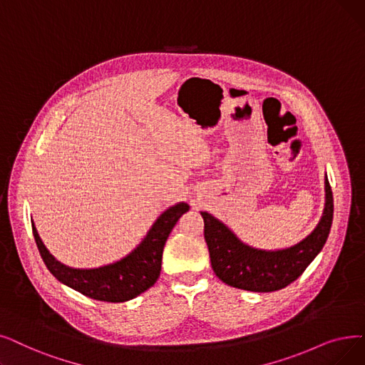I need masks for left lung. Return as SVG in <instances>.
<instances>
[{"label": "left lung", "instance_id": "8db88e82", "mask_svg": "<svg viewBox=\"0 0 365 365\" xmlns=\"http://www.w3.org/2000/svg\"><path fill=\"white\" fill-rule=\"evenodd\" d=\"M332 213L334 200L325 178V205L314 230L291 247L264 250L243 243L224 222L201 212L204 239L215 274L232 288L252 292H272L288 287L322 250L331 230Z\"/></svg>", "mask_w": 365, "mask_h": 365}]
</instances>
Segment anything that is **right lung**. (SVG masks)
I'll return each mask as SVG.
<instances>
[{"label":"right lung","instance_id":"right-lung-1","mask_svg":"<svg viewBox=\"0 0 365 365\" xmlns=\"http://www.w3.org/2000/svg\"><path fill=\"white\" fill-rule=\"evenodd\" d=\"M187 210L186 202L171 205L158 216L145 239L128 255L97 268H73L59 262L41 242L33 220L31 225L47 270L61 283L93 299L123 303L153 287L161 273L163 250L168 235L179 217Z\"/></svg>","mask_w":365,"mask_h":365}]
</instances>
